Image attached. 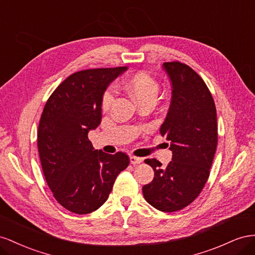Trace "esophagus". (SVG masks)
Instances as JSON below:
<instances>
[{
	"label": "esophagus",
	"instance_id": "obj_1",
	"mask_svg": "<svg viewBox=\"0 0 255 255\" xmlns=\"http://www.w3.org/2000/svg\"><path fill=\"white\" fill-rule=\"evenodd\" d=\"M130 163L131 164H139L143 161V159L140 157H135V156H130Z\"/></svg>",
	"mask_w": 255,
	"mask_h": 255
}]
</instances>
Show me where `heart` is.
<instances>
[{
    "instance_id": "heart-1",
    "label": "heart",
    "mask_w": 255,
    "mask_h": 255,
    "mask_svg": "<svg viewBox=\"0 0 255 255\" xmlns=\"http://www.w3.org/2000/svg\"><path fill=\"white\" fill-rule=\"evenodd\" d=\"M125 90L130 94L137 104L145 100L154 101L158 96L159 84L156 80L144 71L136 72L125 81ZM113 93L111 90L105 92L101 99V108L108 110L113 103Z\"/></svg>"
}]
</instances>
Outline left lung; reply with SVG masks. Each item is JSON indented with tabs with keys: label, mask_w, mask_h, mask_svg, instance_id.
<instances>
[{
	"label": "left lung",
	"mask_w": 255,
	"mask_h": 255,
	"mask_svg": "<svg viewBox=\"0 0 255 255\" xmlns=\"http://www.w3.org/2000/svg\"><path fill=\"white\" fill-rule=\"evenodd\" d=\"M162 68L172 100L160 133L171 142L172 161L162 166L155 158L145 160L155 175L142 190L152 207L173 213L191 204L208 179L218 142L217 111L207 85L192 68L179 62L163 63Z\"/></svg>",
	"instance_id": "left-lung-1"
}]
</instances>
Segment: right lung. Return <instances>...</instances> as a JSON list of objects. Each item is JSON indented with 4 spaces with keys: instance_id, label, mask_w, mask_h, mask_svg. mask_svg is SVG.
Wrapping results in <instances>:
<instances>
[{
    "instance_id": "right-lung-1",
    "label": "right lung",
    "mask_w": 255,
    "mask_h": 255,
    "mask_svg": "<svg viewBox=\"0 0 255 255\" xmlns=\"http://www.w3.org/2000/svg\"><path fill=\"white\" fill-rule=\"evenodd\" d=\"M127 69L75 72L56 87L43 108L37 136L41 168L55 200L71 213L98 209L129 164L126 154L95 149L87 136L100 125L107 87Z\"/></svg>"
}]
</instances>
